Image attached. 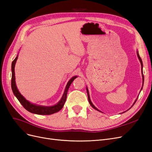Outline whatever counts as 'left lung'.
<instances>
[{
  "label": "left lung",
  "mask_w": 152,
  "mask_h": 152,
  "mask_svg": "<svg viewBox=\"0 0 152 152\" xmlns=\"http://www.w3.org/2000/svg\"><path fill=\"white\" fill-rule=\"evenodd\" d=\"M137 55H138V58H139V60H140V62H141V67H142V68H143V62H142V60H141V57H140V55H139V53H138V52H137ZM142 74H143V71H142ZM143 76V82H144V76H143V75H142ZM86 91H87V94H88V102H89V103H90V104L91 105V106L93 107V108L94 109H96V110H98L96 107L93 105V104L91 103V100H90V95H89V93H88V89L86 88ZM136 102V100L135 101V102ZM135 102H134V104H135Z\"/></svg>",
  "instance_id": "8db88e82"
}]
</instances>
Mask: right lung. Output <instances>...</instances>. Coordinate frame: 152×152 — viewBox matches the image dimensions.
Listing matches in <instances>:
<instances>
[{
    "label": "right lung",
    "mask_w": 152,
    "mask_h": 152,
    "mask_svg": "<svg viewBox=\"0 0 152 152\" xmlns=\"http://www.w3.org/2000/svg\"><path fill=\"white\" fill-rule=\"evenodd\" d=\"M18 59V56L16 57L12 62V78H11V87L12 90L13 91V94L16 96L19 102L21 103V104L23 106V107L26 110L29 111L30 112L33 114H39V115H50L52 114L56 113V112H58L60 110L62 109V108L64 106V104H65V102L67 98V93L68 91V89L72 83V82L74 81V80L76 77V76H75L72 77L71 79L67 83L66 90L64 91L61 100L59 101L58 104L52 107H44V106H40L37 105L35 104H32L31 103L27 101L21 95L20 93L19 92L15 82V76H14V67H15V64L16 62V61Z\"/></svg>",
    "instance_id": "1"
}]
</instances>
